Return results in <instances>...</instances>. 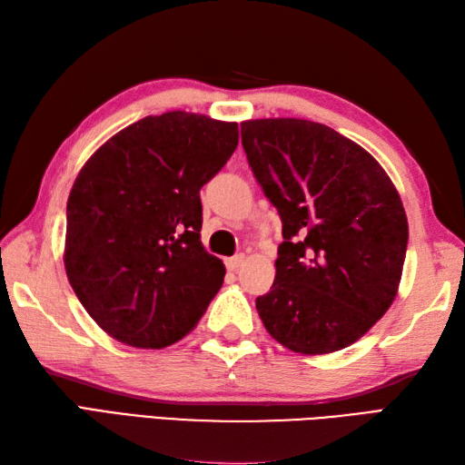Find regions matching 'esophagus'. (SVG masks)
Here are the masks:
<instances>
[{
    "label": "esophagus",
    "instance_id": "obj_1",
    "mask_svg": "<svg viewBox=\"0 0 465 465\" xmlns=\"http://www.w3.org/2000/svg\"><path fill=\"white\" fill-rule=\"evenodd\" d=\"M243 262H245V255H243V253H237V255L230 257L228 262H225V265H228L230 272H237V269L242 267V263H243Z\"/></svg>",
    "mask_w": 465,
    "mask_h": 465
}]
</instances>
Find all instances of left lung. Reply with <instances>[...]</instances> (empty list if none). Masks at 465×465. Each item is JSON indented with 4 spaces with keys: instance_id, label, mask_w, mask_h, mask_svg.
<instances>
[{
    "instance_id": "left-lung-1",
    "label": "left lung",
    "mask_w": 465,
    "mask_h": 465,
    "mask_svg": "<svg viewBox=\"0 0 465 465\" xmlns=\"http://www.w3.org/2000/svg\"><path fill=\"white\" fill-rule=\"evenodd\" d=\"M242 144L283 223L275 282L255 299L267 332L301 354L351 347L401 285L408 220L398 190L372 154L327 124L243 121Z\"/></svg>"
}]
</instances>
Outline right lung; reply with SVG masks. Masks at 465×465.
I'll return each instance as SVG.
<instances>
[{"mask_svg": "<svg viewBox=\"0 0 465 465\" xmlns=\"http://www.w3.org/2000/svg\"><path fill=\"white\" fill-rule=\"evenodd\" d=\"M237 140V123L170 111L123 128L84 162L67 202L64 272L118 342L170 347L220 291L225 267L200 242V188Z\"/></svg>", "mask_w": 465, "mask_h": 465, "instance_id": "1", "label": "right lung"}]
</instances>
